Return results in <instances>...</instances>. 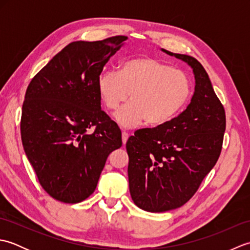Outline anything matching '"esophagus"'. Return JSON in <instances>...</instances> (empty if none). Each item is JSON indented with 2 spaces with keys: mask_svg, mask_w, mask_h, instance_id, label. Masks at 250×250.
Returning <instances> with one entry per match:
<instances>
[{
  "mask_svg": "<svg viewBox=\"0 0 250 250\" xmlns=\"http://www.w3.org/2000/svg\"><path fill=\"white\" fill-rule=\"evenodd\" d=\"M129 134L128 133H126V132H122V133H121V137H122V144H125V143H126V141H128V139H129Z\"/></svg>",
  "mask_w": 250,
  "mask_h": 250,
  "instance_id": "obj_1",
  "label": "esophagus"
}]
</instances>
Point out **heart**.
<instances>
[{"label": "heart", "instance_id": "b5f03b06", "mask_svg": "<svg viewBox=\"0 0 250 250\" xmlns=\"http://www.w3.org/2000/svg\"><path fill=\"white\" fill-rule=\"evenodd\" d=\"M98 91L105 107L116 110L130 94L131 102L115 114L122 128L141 125L160 126L179 114L191 97L192 83L183 71L151 57L124 61L119 72H103L98 78Z\"/></svg>", "mask_w": 250, "mask_h": 250}]
</instances>
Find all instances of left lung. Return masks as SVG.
I'll list each match as a JSON object with an SVG mask.
<instances>
[{
    "mask_svg": "<svg viewBox=\"0 0 250 250\" xmlns=\"http://www.w3.org/2000/svg\"><path fill=\"white\" fill-rule=\"evenodd\" d=\"M161 50L192 68L195 86L190 104L176 118L136 131L126 142L131 198L150 213L178 208L192 198L218 160L226 131L224 106L201 63Z\"/></svg>",
    "mask_w": 250,
    "mask_h": 250,
    "instance_id": "8db88e82",
    "label": "left lung"
}]
</instances>
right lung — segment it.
<instances>
[{"instance_id":"obj_1","label":"right lung","mask_w":250,"mask_h":250,"mask_svg":"<svg viewBox=\"0 0 250 250\" xmlns=\"http://www.w3.org/2000/svg\"><path fill=\"white\" fill-rule=\"evenodd\" d=\"M126 40L73 42L26 89L20 124L23 149L42 187L58 201L74 204L91 195L106 159L122 145L118 125L101 109L98 78Z\"/></svg>"}]
</instances>
